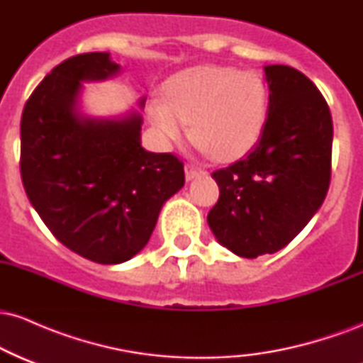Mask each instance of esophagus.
Instances as JSON below:
<instances>
[{
	"label": "esophagus",
	"instance_id": "34e87169",
	"mask_svg": "<svg viewBox=\"0 0 363 363\" xmlns=\"http://www.w3.org/2000/svg\"><path fill=\"white\" fill-rule=\"evenodd\" d=\"M184 172H186V181H193V179H196L198 176H201L203 170L198 169V167H194V165H191V164H186Z\"/></svg>",
	"mask_w": 363,
	"mask_h": 363
}]
</instances>
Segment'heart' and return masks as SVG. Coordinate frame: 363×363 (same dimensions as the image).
<instances>
[{
	"instance_id": "b5f03b06",
	"label": "heart",
	"mask_w": 363,
	"mask_h": 363,
	"mask_svg": "<svg viewBox=\"0 0 363 363\" xmlns=\"http://www.w3.org/2000/svg\"><path fill=\"white\" fill-rule=\"evenodd\" d=\"M164 102L148 106V118L165 143L191 135L216 160L245 155L259 140L268 116V90L256 73L205 65L165 83Z\"/></svg>"
}]
</instances>
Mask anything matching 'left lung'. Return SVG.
Returning <instances> with one entry per match:
<instances>
[{
    "mask_svg": "<svg viewBox=\"0 0 363 363\" xmlns=\"http://www.w3.org/2000/svg\"><path fill=\"white\" fill-rule=\"evenodd\" d=\"M268 119L242 160L211 174L220 187L208 225L240 257L285 247L323 205L331 181L333 119L318 86L285 65L264 66Z\"/></svg>",
    "mask_w": 363,
    "mask_h": 363,
    "instance_id": "left-lung-1",
    "label": "left lung"
}]
</instances>
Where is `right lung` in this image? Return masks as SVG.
<instances>
[{
	"mask_svg": "<svg viewBox=\"0 0 363 363\" xmlns=\"http://www.w3.org/2000/svg\"><path fill=\"white\" fill-rule=\"evenodd\" d=\"M119 69L109 52L68 57L32 91L20 123V174L32 206L62 245L99 264L138 254L164 203L184 186L176 155L141 147L138 112L118 119L78 112L82 82Z\"/></svg>",
	"mask_w": 363,
	"mask_h": 363,
	"instance_id": "1",
	"label": "right lung"
}]
</instances>
